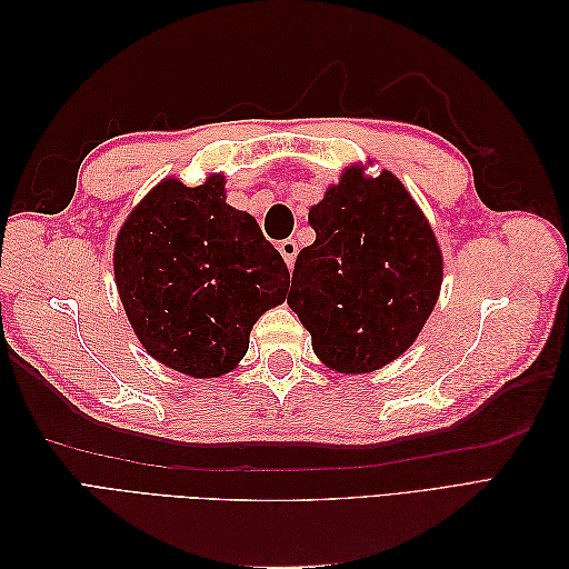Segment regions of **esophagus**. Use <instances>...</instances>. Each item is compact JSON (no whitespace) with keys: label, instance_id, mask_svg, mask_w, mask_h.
I'll list each match as a JSON object with an SVG mask.
<instances>
[{"label":"esophagus","instance_id":"obj_1","mask_svg":"<svg viewBox=\"0 0 569 569\" xmlns=\"http://www.w3.org/2000/svg\"><path fill=\"white\" fill-rule=\"evenodd\" d=\"M280 253H282V258H284V263L291 268L295 266V261H297V251H299V244L295 242V239H282L280 242Z\"/></svg>","mask_w":569,"mask_h":569}]
</instances>
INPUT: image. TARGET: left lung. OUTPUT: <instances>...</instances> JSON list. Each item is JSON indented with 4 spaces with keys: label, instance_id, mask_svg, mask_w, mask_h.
Instances as JSON below:
<instances>
[{
    "label": "left lung",
    "instance_id": "1",
    "mask_svg": "<svg viewBox=\"0 0 569 569\" xmlns=\"http://www.w3.org/2000/svg\"><path fill=\"white\" fill-rule=\"evenodd\" d=\"M308 222L316 242L297 256L287 303L320 363L341 375L393 363L422 332L443 282L427 216L391 170L368 176L353 163L308 209Z\"/></svg>",
    "mask_w": 569,
    "mask_h": 569
}]
</instances>
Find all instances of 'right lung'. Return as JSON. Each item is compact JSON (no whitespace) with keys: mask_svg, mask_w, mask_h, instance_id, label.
I'll return each instance as SVG.
<instances>
[{"mask_svg":"<svg viewBox=\"0 0 569 569\" xmlns=\"http://www.w3.org/2000/svg\"><path fill=\"white\" fill-rule=\"evenodd\" d=\"M113 278L147 353L194 380L232 372L256 320L289 289L280 251L226 201L222 173L151 187L118 230Z\"/></svg>","mask_w":569,"mask_h":569,"instance_id":"right-lung-1","label":"right lung"}]
</instances>
